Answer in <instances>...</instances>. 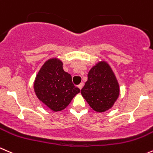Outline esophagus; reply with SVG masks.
I'll return each instance as SVG.
<instances>
[{"label": "esophagus", "instance_id": "1", "mask_svg": "<svg viewBox=\"0 0 153 153\" xmlns=\"http://www.w3.org/2000/svg\"><path fill=\"white\" fill-rule=\"evenodd\" d=\"M83 86H84V83H81V84H80L78 86V88L80 89V90H81V89H82V87H83Z\"/></svg>", "mask_w": 153, "mask_h": 153}]
</instances>
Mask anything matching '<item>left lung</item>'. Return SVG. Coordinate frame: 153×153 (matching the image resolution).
I'll use <instances>...</instances> for the list:
<instances>
[{
  "label": "left lung",
  "instance_id": "8db88e82",
  "mask_svg": "<svg viewBox=\"0 0 153 153\" xmlns=\"http://www.w3.org/2000/svg\"><path fill=\"white\" fill-rule=\"evenodd\" d=\"M81 95L91 108L99 113L111 109L120 96V85L110 65L99 61L89 71Z\"/></svg>",
  "mask_w": 153,
  "mask_h": 153
}]
</instances>
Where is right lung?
Masks as SVG:
<instances>
[{
    "label": "right lung",
    "instance_id": "obj_1",
    "mask_svg": "<svg viewBox=\"0 0 153 153\" xmlns=\"http://www.w3.org/2000/svg\"><path fill=\"white\" fill-rule=\"evenodd\" d=\"M63 62L52 57L44 63L37 73L33 89L39 101L54 112L63 111L80 90L72 81L70 74L63 69Z\"/></svg>",
    "mask_w": 153,
    "mask_h": 153
}]
</instances>
